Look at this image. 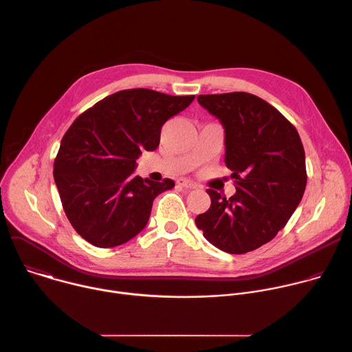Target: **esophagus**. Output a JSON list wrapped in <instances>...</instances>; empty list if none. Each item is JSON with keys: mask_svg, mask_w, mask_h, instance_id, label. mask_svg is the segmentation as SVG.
Segmentation results:
<instances>
[{"mask_svg": "<svg viewBox=\"0 0 352 352\" xmlns=\"http://www.w3.org/2000/svg\"><path fill=\"white\" fill-rule=\"evenodd\" d=\"M177 184L182 188H186V189H196L197 188V184H195L193 181L190 179H186V178H181L177 181Z\"/></svg>", "mask_w": 352, "mask_h": 352, "instance_id": "esophagus-1", "label": "esophagus"}]
</instances>
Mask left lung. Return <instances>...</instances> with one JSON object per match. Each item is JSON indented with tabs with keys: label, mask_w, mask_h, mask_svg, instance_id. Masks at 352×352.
I'll use <instances>...</instances> for the list:
<instances>
[{
	"label": "left lung",
	"mask_w": 352,
	"mask_h": 352,
	"mask_svg": "<svg viewBox=\"0 0 352 352\" xmlns=\"http://www.w3.org/2000/svg\"><path fill=\"white\" fill-rule=\"evenodd\" d=\"M197 102L224 128V162L236 192L227 199L208 189L210 209L195 223L224 252H250L277 235L304 196L302 142L295 126L255 94H200Z\"/></svg>",
	"instance_id": "8db88e82"
}]
</instances>
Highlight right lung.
Returning a JSON list of instances; mask_svg holds the SVG:
<instances>
[{
	"label": "right lung",
	"instance_id": "right-lung-1",
	"mask_svg": "<svg viewBox=\"0 0 352 352\" xmlns=\"http://www.w3.org/2000/svg\"><path fill=\"white\" fill-rule=\"evenodd\" d=\"M195 96L126 89L80 114L65 132L54 162L64 212L75 231L97 248L122 245L147 224L153 200L174 181L133 175L142 150L159 147L162 126Z\"/></svg>",
	"mask_w": 352,
	"mask_h": 352
}]
</instances>
